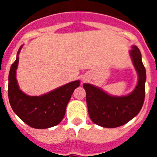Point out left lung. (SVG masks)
Masks as SVG:
<instances>
[{
	"instance_id": "obj_1",
	"label": "left lung",
	"mask_w": 157,
	"mask_h": 157,
	"mask_svg": "<svg viewBox=\"0 0 157 157\" xmlns=\"http://www.w3.org/2000/svg\"><path fill=\"white\" fill-rule=\"evenodd\" d=\"M131 48L129 54L138 74V82L132 92L127 95L115 96L90 83L83 84L86 93L89 116L97 125L106 128L123 126L135 117L142 108L146 72L139 48L136 45Z\"/></svg>"
}]
</instances>
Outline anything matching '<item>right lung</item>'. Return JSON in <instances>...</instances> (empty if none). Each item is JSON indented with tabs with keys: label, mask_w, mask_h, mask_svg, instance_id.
Returning <instances> with one entry per match:
<instances>
[{
	"label": "right lung",
	"mask_w": 157,
	"mask_h": 157,
	"mask_svg": "<svg viewBox=\"0 0 157 157\" xmlns=\"http://www.w3.org/2000/svg\"><path fill=\"white\" fill-rule=\"evenodd\" d=\"M11 66L8 75V99L13 112L25 123L33 128L46 129L59 124L63 120L72 94L79 86L80 81L71 82L40 96H30L19 89L16 79L19 55Z\"/></svg>",
	"instance_id": "obj_1"
}]
</instances>
